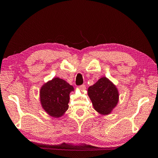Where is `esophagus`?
<instances>
[{
    "label": "esophagus",
    "mask_w": 158,
    "mask_h": 158,
    "mask_svg": "<svg viewBox=\"0 0 158 158\" xmlns=\"http://www.w3.org/2000/svg\"><path fill=\"white\" fill-rule=\"evenodd\" d=\"M85 85H80L79 86V89L81 90V91H84V90H85Z\"/></svg>",
    "instance_id": "34e87169"
}]
</instances>
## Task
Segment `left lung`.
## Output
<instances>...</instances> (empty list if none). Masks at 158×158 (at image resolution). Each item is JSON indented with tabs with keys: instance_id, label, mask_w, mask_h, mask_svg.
Returning <instances> with one entry per match:
<instances>
[{
	"instance_id": "obj_1",
	"label": "left lung",
	"mask_w": 158,
	"mask_h": 158,
	"mask_svg": "<svg viewBox=\"0 0 158 158\" xmlns=\"http://www.w3.org/2000/svg\"><path fill=\"white\" fill-rule=\"evenodd\" d=\"M88 95L94 109L101 115H109L118 102V91L116 86L108 79L102 77L88 89Z\"/></svg>"
}]
</instances>
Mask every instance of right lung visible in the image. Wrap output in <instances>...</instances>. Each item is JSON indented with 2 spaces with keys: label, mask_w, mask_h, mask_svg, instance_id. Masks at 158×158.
<instances>
[{
  "label": "right lung",
  "mask_w": 158,
  "mask_h": 158,
  "mask_svg": "<svg viewBox=\"0 0 158 158\" xmlns=\"http://www.w3.org/2000/svg\"><path fill=\"white\" fill-rule=\"evenodd\" d=\"M74 88L60 77H54L44 83L40 91L43 109L52 117L60 118L68 109L70 94Z\"/></svg>",
  "instance_id": "right-lung-1"
}]
</instances>
